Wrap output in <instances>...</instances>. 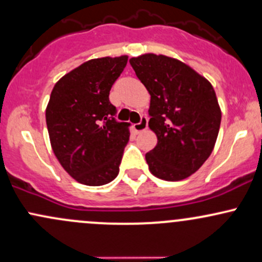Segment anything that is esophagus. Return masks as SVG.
Here are the masks:
<instances>
[{
    "mask_svg": "<svg viewBox=\"0 0 262 262\" xmlns=\"http://www.w3.org/2000/svg\"><path fill=\"white\" fill-rule=\"evenodd\" d=\"M146 128H148V119H146V117H142L140 118V122L133 125V129L136 133H140V132L145 130Z\"/></svg>",
    "mask_w": 262,
    "mask_h": 262,
    "instance_id": "1",
    "label": "esophagus"
}]
</instances>
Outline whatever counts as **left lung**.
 I'll return each mask as SVG.
<instances>
[{
  "instance_id": "1",
  "label": "left lung",
  "mask_w": 262,
  "mask_h": 262,
  "mask_svg": "<svg viewBox=\"0 0 262 262\" xmlns=\"http://www.w3.org/2000/svg\"><path fill=\"white\" fill-rule=\"evenodd\" d=\"M150 94L149 128L158 143L145 154L149 170L168 182L186 179L210 157L221 111L211 83L179 59L145 53L129 59Z\"/></svg>"
}]
</instances>
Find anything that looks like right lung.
I'll list each match as a JSON object with an SVG mask.
<instances>
[{
    "instance_id": "right-lung-1",
    "label": "right lung",
    "mask_w": 262,
    "mask_h": 262,
    "mask_svg": "<svg viewBox=\"0 0 262 262\" xmlns=\"http://www.w3.org/2000/svg\"><path fill=\"white\" fill-rule=\"evenodd\" d=\"M128 56L84 62L54 84L46 108L53 153L66 171L84 185L111 183L119 173L129 123L117 122L112 85Z\"/></svg>"
}]
</instances>
